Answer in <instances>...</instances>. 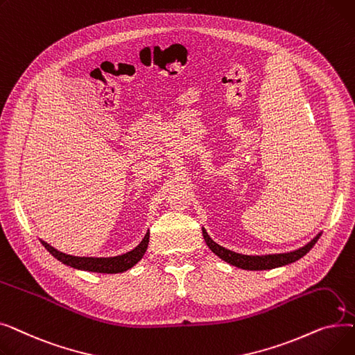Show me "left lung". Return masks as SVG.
<instances>
[{
  "label": "left lung",
  "mask_w": 355,
  "mask_h": 355,
  "mask_svg": "<svg viewBox=\"0 0 355 355\" xmlns=\"http://www.w3.org/2000/svg\"><path fill=\"white\" fill-rule=\"evenodd\" d=\"M321 234H322V232H320L311 241H308L305 246L296 249V250H292V252L272 253V254H241V253L229 250L226 248L217 245L216 241L209 236L206 229L202 227V237H204V240H206L209 249L214 254H217L221 260H225V262L230 263L232 266L245 269V270H268V269H275V268H281V266L293 263V262H296V260L304 257L313 248V245L318 241Z\"/></svg>",
  "instance_id": "left-lung-1"
}]
</instances>
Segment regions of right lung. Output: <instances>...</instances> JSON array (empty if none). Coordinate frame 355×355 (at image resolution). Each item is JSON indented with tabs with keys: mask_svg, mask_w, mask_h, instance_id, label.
<instances>
[{
	"mask_svg": "<svg viewBox=\"0 0 355 355\" xmlns=\"http://www.w3.org/2000/svg\"><path fill=\"white\" fill-rule=\"evenodd\" d=\"M42 245L49 250L51 256H54L58 260H60L62 263L78 269V270H85V272H96V273H122L129 270L130 268H134L139 260L144 257L148 243H149V232L145 233L144 239L141 240V243L134 248L132 250H129L123 254L118 256H110V257H90V256H73L63 253L58 249H54L50 246L47 241L42 240Z\"/></svg>",
	"mask_w": 355,
	"mask_h": 355,
	"instance_id": "1",
	"label": "right lung"
}]
</instances>
